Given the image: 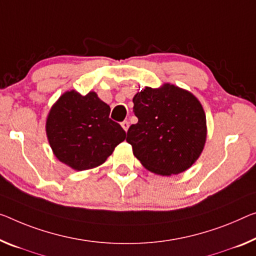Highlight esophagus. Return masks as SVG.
<instances>
[{
    "label": "esophagus",
    "mask_w": 256,
    "mask_h": 256,
    "mask_svg": "<svg viewBox=\"0 0 256 256\" xmlns=\"http://www.w3.org/2000/svg\"><path fill=\"white\" fill-rule=\"evenodd\" d=\"M121 127L124 129V132H128V128H129V122H128V121H124V122L121 124Z\"/></svg>",
    "instance_id": "34e87169"
}]
</instances>
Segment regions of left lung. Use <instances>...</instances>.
I'll return each mask as SVG.
<instances>
[{
    "label": "left lung",
    "instance_id": "left-lung-1",
    "mask_svg": "<svg viewBox=\"0 0 256 256\" xmlns=\"http://www.w3.org/2000/svg\"><path fill=\"white\" fill-rule=\"evenodd\" d=\"M138 122L127 142L140 164L161 176L176 175L194 164L207 138L206 114L194 94L178 86L145 87L132 98Z\"/></svg>",
    "mask_w": 256,
    "mask_h": 256
}]
</instances>
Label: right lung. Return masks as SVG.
Masks as SVG:
<instances>
[{
	"label": "right lung",
	"mask_w": 256,
	"mask_h": 256,
	"mask_svg": "<svg viewBox=\"0 0 256 256\" xmlns=\"http://www.w3.org/2000/svg\"><path fill=\"white\" fill-rule=\"evenodd\" d=\"M110 106L95 92H66L51 106L46 132L51 150L74 170L92 169L126 140V132L108 118Z\"/></svg>",
	"instance_id": "1"
}]
</instances>
